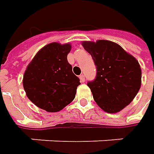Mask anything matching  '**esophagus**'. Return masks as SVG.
I'll return each mask as SVG.
<instances>
[{"instance_id": "esophagus-1", "label": "esophagus", "mask_w": 154, "mask_h": 154, "mask_svg": "<svg viewBox=\"0 0 154 154\" xmlns=\"http://www.w3.org/2000/svg\"><path fill=\"white\" fill-rule=\"evenodd\" d=\"M80 80L81 82H84V81H85V75H84V74L80 75Z\"/></svg>"}]
</instances>
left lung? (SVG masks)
Segmentation results:
<instances>
[{
  "mask_svg": "<svg viewBox=\"0 0 154 154\" xmlns=\"http://www.w3.org/2000/svg\"><path fill=\"white\" fill-rule=\"evenodd\" d=\"M82 45L92 56L97 68L96 78L87 83L95 102L108 113L120 111L139 92L141 84L139 62L111 41H84Z\"/></svg>",
  "mask_w": 154,
  "mask_h": 154,
  "instance_id": "left-lung-1",
  "label": "left lung"
}]
</instances>
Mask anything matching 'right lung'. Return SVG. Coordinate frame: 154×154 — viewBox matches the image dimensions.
<instances>
[{"label": "right lung", "mask_w": 154, "mask_h": 154, "mask_svg": "<svg viewBox=\"0 0 154 154\" xmlns=\"http://www.w3.org/2000/svg\"><path fill=\"white\" fill-rule=\"evenodd\" d=\"M71 45L51 43L45 45L27 66L23 86L35 105L57 112L74 100L80 79L68 62Z\"/></svg>", "instance_id": "add662e5"}]
</instances>
